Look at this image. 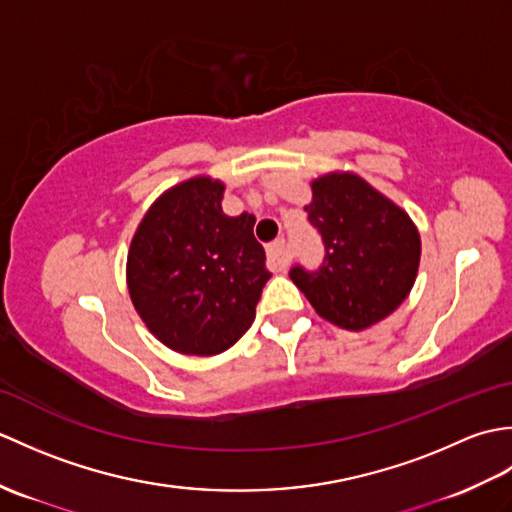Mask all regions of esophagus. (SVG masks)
Here are the masks:
<instances>
[{
  "mask_svg": "<svg viewBox=\"0 0 512 512\" xmlns=\"http://www.w3.org/2000/svg\"><path fill=\"white\" fill-rule=\"evenodd\" d=\"M288 262H290V250H288L286 239H277V242L268 246V264H270V268L277 270V273H281V270H286Z\"/></svg>",
  "mask_w": 512,
  "mask_h": 512,
  "instance_id": "obj_1",
  "label": "esophagus"
}]
</instances>
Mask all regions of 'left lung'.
I'll return each mask as SVG.
<instances>
[{"label":"left lung","mask_w":512,"mask_h":512,"mask_svg":"<svg viewBox=\"0 0 512 512\" xmlns=\"http://www.w3.org/2000/svg\"><path fill=\"white\" fill-rule=\"evenodd\" d=\"M306 213L323 239V266H295L290 279L319 317L354 332L389 317L418 275L420 233L411 217L347 171L312 182Z\"/></svg>","instance_id":"obj_1"}]
</instances>
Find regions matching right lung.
<instances>
[{"label": "right lung", "mask_w": 512, "mask_h": 512, "mask_svg": "<svg viewBox=\"0 0 512 512\" xmlns=\"http://www.w3.org/2000/svg\"><path fill=\"white\" fill-rule=\"evenodd\" d=\"M224 184L180 182L149 206L127 253V288L149 332L171 350L213 356L255 321L270 279L255 215L222 211Z\"/></svg>", "instance_id": "1"}]
</instances>
